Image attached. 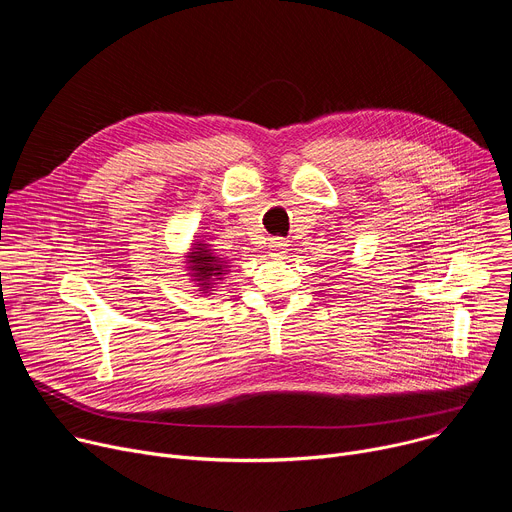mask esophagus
Wrapping results in <instances>:
<instances>
[{"instance_id": "34e87169", "label": "esophagus", "mask_w": 512, "mask_h": 512, "mask_svg": "<svg viewBox=\"0 0 512 512\" xmlns=\"http://www.w3.org/2000/svg\"><path fill=\"white\" fill-rule=\"evenodd\" d=\"M285 241H281V239H273L271 243H269V255L273 257V259H283L285 257Z\"/></svg>"}]
</instances>
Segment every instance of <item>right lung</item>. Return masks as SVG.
Segmentation results:
<instances>
[{"mask_svg": "<svg viewBox=\"0 0 512 512\" xmlns=\"http://www.w3.org/2000/svg\"><path fill=\"white\" fill-rule=\"evenodd\" d=\"M186 261L190 265L188 269L192 271L190 275L194 277L192 281L198 283V291H202V294L214 291L212 287L216 285V281H223L225 275L229 273V269H227L229 261L214 255L210 245H206L202 241L192 243V249L186 255Z\"/></svg>", "mask_w": 512, "mask_h": 512, "instance_id": "1", "label": "right lung"}]
</instances>
